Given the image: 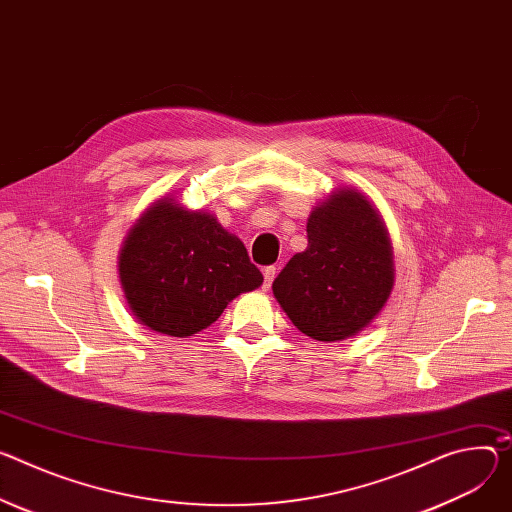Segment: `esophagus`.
Masks as SVG:
<instances>
[{
    "label": "esophagus",
    "mask_w": 512,
    "mask_h": 512,
    "mask_svg": "<svg viewBox=\"0 0 512 512\" xmlns=\"http://www.w3.org/2000/svg\"><path fill=\"white\" fill-rule=\"evenodd\" d=\"M275 273H277V269H275L273 265H269V267L263 269V288H269V286H271Z\"/></svg>",
    "instance_id": "1"
}]
</instances>
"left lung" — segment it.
Here are the masks:
<instances>
[{"label":"left lung","instance_id":"obj_1","mask_svg":"<svg viewBox=\"0 0 512 512\" xmlns=\"http://www.w3.org/2000/svg\"><path fill=\"white\" fill-rule=\"evenodd\" d=\"M308 247L273 282V296L306 337H355L386 306L394 251L380 210L357 188H335L306 222Z\"/></svg>","mask_w":512,"mask_h":512}]
</instances>
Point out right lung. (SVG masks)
Here are the masks:
<instances>
[{"label": "right lung", "mask_w": 512, "mask_h": 512, "mask_svg": "<svg viewBox=\"0 0 512 512\" xmlns=\"http://www.w3.org/2000/svg\"><path fill=\"white\" fill-rule=\"evenodd\" d=\"M118 277L134 318L177 339L208 329L228 302L263 284L243 241L214 214L185 208L173 194L130 226Z\"/></svg>", "instance_id": "obj_1"}]
</instances>
